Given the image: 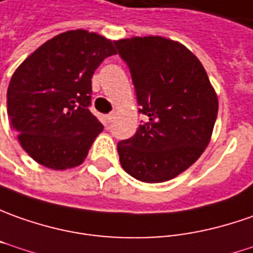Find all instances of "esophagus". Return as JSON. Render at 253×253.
<instances>
[{
    "instance_id": "obj_1",
    "label": "esophagus",
    "mask_w": 253,
    "mask_h": 253,
    "mask_svg": "<svg viewBox=\"0 0 253 253\" xmlns=\"http://www.w3.org/2000/svg\"><path fill=\"white\" fill-rule=\"evenodd\" d=\"M115 118V113H110L107 115V123H113V120Z\"/></svg>"
}]
</instances>
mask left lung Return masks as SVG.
I'll return each mask as SVG.
<instances>
[{"label": "left lung", "mask_w": 253, "mask_h": 253, "mask_svg": "<svg viewBox=\"0 0 253 253\" xmlns=\"http://www.w3.org/2000/svg\"><path fill=\"white\" fill-rule=\"evenodd\" d=\"M128 64L140 113L130 139L118 143L129 175L156 184L175 178L209 145L217 118V93L202 62L184 44L162 36L115 40Z\"/></svg>", "instance_id": "obj_1"}]
</instances>
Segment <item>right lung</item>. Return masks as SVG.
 <instances>
[{"label": "right lung", "mask_w": 253, "mask_h": 253, "mask_svg": "<svg viewBox=\"0 0 253 253\" xmlns=\"http://www.w3.org/2000/svg\"><path fill=\"white\" fill-rule=\"evenodd\" d=\"M117 54L113 40L83 29L42 44L13 72L6 113L23 150L51 170L81 166L103 130L89 110L91 76Z\"/></svg>", "instance_id": "right-lung-1"}]
</instances>
